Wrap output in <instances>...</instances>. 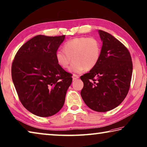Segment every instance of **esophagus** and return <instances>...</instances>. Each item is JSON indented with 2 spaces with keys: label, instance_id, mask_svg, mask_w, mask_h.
I'll use <instances>...</instances> for the list:
<instances>
[{
  "label": "esophagus",
  "instance_id": "34e87169",
  "mask_svg": "<svg viewBox=\"0 0 147 147\" xmlns=\"http://www.w3.org/2000/svg\"><path fill=\"white\" fill-rule=\"evenodd\" d=\"M78 78H79V76L78 75H76V74H74L73 75V80H77Z\"/></svg>",
  "mask_w": 147,
  "mask_h": 147
}]
</instances>
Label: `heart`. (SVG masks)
Wrapping results in <instances>:
<instances>
[{"label":"heart","mask_w":147,"mask_h":147,"mask_svg":"<svg viewBox=\"0 0 147 147\" xmlns=\"http://www.w3.org/2000/svg\"><path fill=\"white\" fill-rule=\"evenodd\" d=\"M63 51L56 53L57 63L62 69H68L73 60L70 70L81 73L94 68L100 61L101 46L98 39L93 37H78L67 41Z\"/></svg>","instance_id":"heart-1"}]
</instances>
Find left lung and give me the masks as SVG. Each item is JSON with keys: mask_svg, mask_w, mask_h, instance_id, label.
Returning <instances> with one entry per match:
<instances>
[{"mask_svg": "<svg viewBox=\"0 0 147 147\" xmlns=\"http://www.w3.org/2000/svg\"><path fill=\"white\" fill-rule=\"evenodd\" d=\"M103 42L100 61L80 77L84 82L81 96L92 110L107 112L118 107L129 92L132 74L129 51L118 39L98 31Z\"/></svg>", "mask_w": 147, "mask_h": 147, "instance_id": "8db88e82", "label": "left lung"}]
</instances>
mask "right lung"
<instances>
[{
	"label": "right lung",
	"instance_id": "1",
	"mask_svg": "<svg viewBox=\"0 0 147 147\" xmlns=\"http://www.w3.org/2000/svg\"><path fill=\"white\" fill-rule=\"evenodd\" d=\"M65 35H37L21 47L11 65V76L18 98L32 114L49 117L65 102L73 78L57 63L56 53Z\"/></svg>",
	"mask_w": 147,
	"mask_h": 147
}]
</instances>
